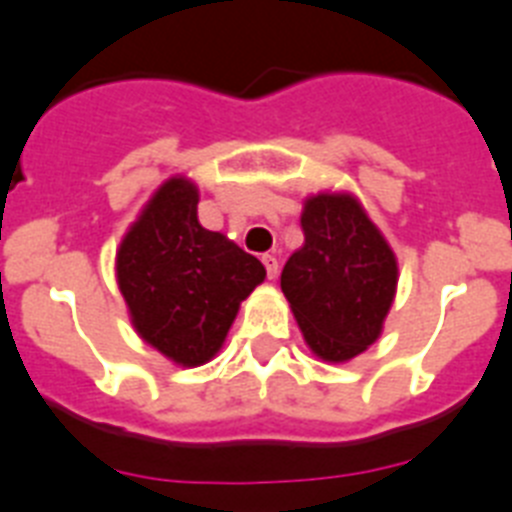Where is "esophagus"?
<instances>
[{"mask_svg": "<svg viewBox=\"0 0 512 512\" xmlns=\"http://www.w3.org/2000/svg\"><path fill=\"white\" fill-rule=\"evenodd\" d=\"M262 265L268 270V278H278V273H281V262H278V257L262 255Z\"/></svg>", "mask_w": 512, "mask_h": 512, "instance_id": "obj_1", "label": "esophagus"}]
</instances>
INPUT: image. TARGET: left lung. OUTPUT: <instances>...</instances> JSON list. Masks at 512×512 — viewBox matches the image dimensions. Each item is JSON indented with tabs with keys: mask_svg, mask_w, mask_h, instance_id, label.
<instances>
[{
	"mask_svg": "<svg viewBox=\"0 0 512 512\" xmlns=\"http://www.w3.org/2000/svg\"><path fill=\"white\" fill-rule=\"evenodd\" d=\"M304 247L288 257L281 288L306 345L348 363L381 337L397 296V255L353 193L309 195Z\"/></svg>",
	"mask_w": 512,
	"mask_h": 512,
	"instance_id": "obj_1",
	"label": "left lung"
}]
</instances>
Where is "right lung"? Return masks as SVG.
<instances>
[{"mask_svg": "<svg viewBox=\"0 0 512 512\" xmlns=\"http://www.w3.org/2000/svg\"><path fill=\"white\" fill-rule=\"evenodd\" d=\"M115 278L133 330L182 368L219 353L242 304L262 281L257 257L198 221V188L164 180L115 252Z\"/></svg>", "mask_w": 512, "mask_h": 512, "instance_id": "obj_1", "label": "right lung"}]
</instances>
